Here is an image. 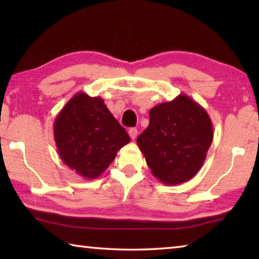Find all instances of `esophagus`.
<instances>
[{
  "label": "esophagus",
  "mask_w": 259,
  "mask_h": 259,
  "mask_svg": "<svg viewBox=\"0 0 259 259\" xmlns=\"http://www.w3.org/2000/svg\"><path fill=\"white\" fill-rule=\"evenodd\" d=\"M137 134H138V130L136 129V128H131V129H129V135H130L131 139H134V140H135V138L137 137Z\"/></svg>",
  "instance_id": "1"
}]
</instances>
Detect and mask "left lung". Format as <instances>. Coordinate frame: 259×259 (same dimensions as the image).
<instances>
[{
	"mask_svg": "<svg viewBox=\"0 0 259 259\" xmlns=\"http://www.w3.org/2000/svg\"><path fill=\"white\" fill-rule=\"evenodd\" d=\"M212 138L207 111L183 94L151 109L150 124L137 145L153 176L166 185H178L198 174Z\"/></svg>",
	"mask_w": 259,
	"mask_h": 259,
	"instance_id": "1",
	"label": "left lung"
}]
</instances>
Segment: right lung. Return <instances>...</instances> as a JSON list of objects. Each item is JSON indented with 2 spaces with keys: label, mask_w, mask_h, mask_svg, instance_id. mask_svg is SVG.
Masks as SVG:
<instances>
[{
  "label": "right lung",
  "mask_w": 259,
  "mask_h": 259,
  "mask_svg": "<svg viewBox=\"0 0 259 259\" xmlns=\"http://www.w3.org/2000/svg\"><path fill=\"white\" fill-rule=\"evenodd\" d=\"M54 135L60 159L84 179L98 178L130 142L103 98L84 93H77L58 113Z\"/></svg>",
  "instance_id": "right-lung-1"
}]
</instances>
